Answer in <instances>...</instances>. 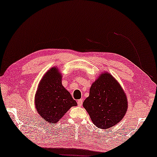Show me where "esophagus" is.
I'll return each instance as SVG.
<instances>
[{
  "label": "esophagus",
  "mask_w": 157,
  "mask_h": 157,
  "mask_svg": "<svg viewBox=\"0 0 157 157\" xmlns=\"http://www.w3.org/2000/svg\"><path fill=\"white\" fill-rule=\"evenodd\" d=\"M82 99H79L78 100V104L79 106H82Z\"/></svg>",
  "instance_id": "obj_1"
}]
</instances>
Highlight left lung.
Returning a JSON list of instances; mask_svg holds the SVG:
<instances>
[{
  "instance_id": "8db88e82",
  "label": "left lung",
  "mask_w": 157,
  "mask_h": 157,
  "mask_svg": "<svg viewBox=\"0 0 157 157\" xmlns=\"http://www.w3.org/2000/svg\"><path fill=\"white\" fill-rule=\"evenodd\" d=\"M128 99L122 86L108 72H101L92 83L83 107L93 123L108 129L118 123L128 109Z\"/></svg>"
}]
</instances>
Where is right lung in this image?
I'll use <instances>...</instances> for the list:
<instances>
[{
  "instance_id": "add662e5",
  "label": "right lung",
  "mask_w": 157,
  "mask_h": 157,
  "mask_svg": "<svg viewBox=\"0 0 157 157\" xmlns=\"http://www.w3.org/2000/svg\"><path fill=\"white\" fill-rule=\"evenodd\" d=\"M62 78L59 69L52 67L42 77L35 94L36 110L50 124L57 123L72 106L78 105L63 86Z\"/></svg>"
}]
</instances>
